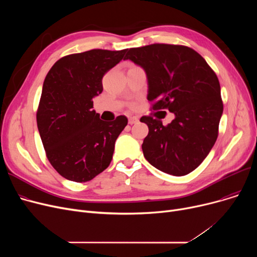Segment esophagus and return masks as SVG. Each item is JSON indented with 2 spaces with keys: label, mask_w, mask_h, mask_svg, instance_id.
Returning a JSON list of instances; mask_svg holds the SVG:
<instances>
[{
  "label": "esophagus",
  "mask_w": 257,
  "mask_h": 257,
  "mask_svg": "<svg viewBox=\"0 0 257 257\" xmlns=\"http://www.w3.org/2000/svg\"><path fill=\"white\" fill-rule=\"evenodd\" d=\"M138 121H139V117H138V116H130V117L128 118V123H129L130 125L136 124V123H138Z\"/></svg>",
  "instance_id": "34e87169"
}]
</instances>
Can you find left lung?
<instances>
[{
  "mask_svg": "<svg viewBox=\"0 0 257 257\" xmlns=\"http://www.w3.org/2000/svg\"><path fill=\"white\" fill-rule=\"evenodd\" d=\"M126 52L124 60L140 65L147 75V99L155 101L153 109L175 115L167 126L159 118L141 117L149 127L144 156L161 172L184 176L201 165L217 141L223 113L219 79L188 47L154 44Z\"/></svg>",
  "mask_w": 257,
  "mask_h": 257,
  "instance_id": "left-lung-1",
  "label": "left lung"
}]
</instances>
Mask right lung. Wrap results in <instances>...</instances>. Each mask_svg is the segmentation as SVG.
I'll return each instance as SVG.
<instances>
[{"mask_svg": "<svg viewBox=\"0 0 257 257\" xmlns=\"http://www.w3.org/2000/svg\"><path fill=\"white\" fill-rule=\"evenodd\" d=\"M125 53L94 49L72 54L54 63L46 76L37 128L50 164L67 180L89 181L110 165L128 118L118 115L106 123L92 109V99L103 91V76Z\"/></svg>", "mask_w": 257, "mask_h": 257, "instance_id": "add662e5", "label": "right lung"}]
</instances>
